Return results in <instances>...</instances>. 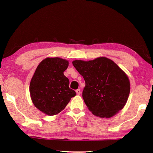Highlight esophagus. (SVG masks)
<instances>
[{
	"label": "esophagus",
	"mask_w": 153,
	"mask_h": 153,
	"mask_svg": "<svg viewBox=\"0 0 153 153\" xmlns=\"http://www.w3.org/2000/svg\"><path fill=\"white\" fill-rule=\"evenodd\" d=\"M76 91V93L77 94V95H80V94H81V90L79 89H77Z\"/></svg>",
	"instance_id": "34e87169"
}]
</instances>
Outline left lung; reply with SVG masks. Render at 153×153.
<instances>
[{"label": "left lung", "instance_id": "left-lung-1", "mask_svg": "<svg viewBox=\"0 0 153 153\" xmlns=\"http://www.w3.org/2000/svg\"><path fill=\"white\" fill-rule=\"evenodd\" d=\"M72 64L85 82L82 97L94 115L110 118L122 110L130 92L126 73L106 57L89 61L74 60Z\"/></svg>", "mask_w": 153, "mask_h": 153}]
</instances>
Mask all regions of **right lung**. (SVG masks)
I'll use <instances>...</instances> for the list:
<instances>
[{"mask_svg": "<svg viewBox=\"0 0 153 153\" xmlns=\"http://www.w3.org/2000/svg\"><path fill=\"white\" fill-rule=\"evenodd\" d=\"M68 65V61L62 58H47L35 71L30 85L31 98L35 106L45 114H57L76 95L64 75Z\"/></svg>", "mask_w": 153, "mask_h": 153, "instance_id": "right-lung-1", "label": "right lung"}]
</instances>
